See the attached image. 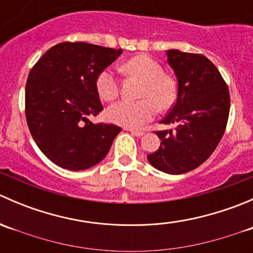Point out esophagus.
Listing matches in <instances>:
<instances>
[{"mask_svg": "<svg viewBox=\"0 0 253 253\" xmlns=\"http://www.w3.org/2000/svg\"><path fill=\"white\" fill-rule=\"evenodd\" d=\"M127 129H128V131L131 132V134H132V136H136V137H142L143 134H144V133H143L142 131H137V129H132V128H127Z\"/></svg>", "mask_w": 253, "mask_h": 253, "instance_id": "1", "label": "esophagus"}]
</instances>
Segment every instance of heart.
I'll use <instances>...</instances> for the list:
<instances>
[{
	"label": "heart",
	"instance_id": "1",
	"mask_svg": "<svg viewBox=\"0 0 253 253\" xmlns=\"http://www.w3.org/2000/svg\"><path fill=\"white\" fill-rule=\"evenodd\" d=\"M122 70L142 79L143 83L138 101L122 100L114 104L106 111V116L114 124L125 127H141L150 121L159 110H167L176 100V84L164 75L162 65L145 55H139L127 61ZM99 96L105 101H112L119 96V79L111 68L101 71L95 79Z\"/></svg>",
	"mask_w": 253,
	"mask_h": 253
}]
</instances>
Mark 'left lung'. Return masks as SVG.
Wrapping results in <instances>:
<instances>
[{"label":"left lung","mask_w":253,"mask_h":253,"mask_svg":"<svg viewBox=\"0 0 253 253\" xmlns=\"http://www.w3.org/2000/svg\"><path fill=\"white\" fill-rule=\"evenodd\" d=\"M168 63L178 82L177 101L162 124L176 128L157 131L162 143L148 154L155 169L185 174L206 162L220 142L230 111V94L218 68L201 53L168 50Z\"/></svg>","instance_id":"obj_1"}]
</instances>
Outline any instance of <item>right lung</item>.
<instances>
[{"instance_id":"obj_1","label":"right lung","mask_w":253,"mask_h":253,"mask_svg":"<svg viewBox=\"0 0 253 253\" xmlns=\"http://www.w3.org/2000/svg\"><path fill=\"white\" fill-rule=\"evenodd\" d=\"M121 53V48L65 42L48 48L30 70L28 127L39 149L58 167L72 171L94 167L121 132L115 125L88 120L103 110L95 79Z\"/></svg>"}]
</instances>
